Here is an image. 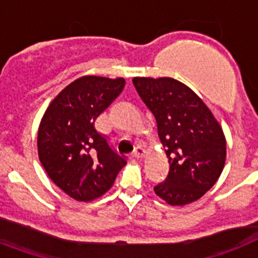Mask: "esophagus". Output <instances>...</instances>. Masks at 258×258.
I'll return each mask as SVG.
<instances>
[{"mask_svg": "<svg viewBox=\"0 0 258 258\" xmlns=\"http://www.w3.org/2000/svg\"><path fill=\"white\" fill-rule=\"evenodd\" d=\"M144 155H146V151L142 148V147H136L135 151H134L133 156L135 157V159H143L144 157Z\"/></svg>", "mask_w": 258, "mask_h": 258, "instance_id": "1", "label": "esophagus"}]
</instances>
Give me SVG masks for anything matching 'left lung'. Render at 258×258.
I'll return each instance as SVG.
<instances>
[{
    "label": "left lung",
    "instance_id": "1",
    "mask_svg": "<svg viewBox=\"0 0 258 258\" xmlns=\"http://www.w3.org/2000/svg\"><path fill=\"white\" fill-rule=\"evenodd\" d=\"M134 85L157 122L169 162L156 196L185 206L206 194L226 164V136L211 110L187 85L172 77H134Z\"/></svg>",
    "mask_w": 258,
    "mask_h": 258
}]
</instances>
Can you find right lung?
I'll use <instances>...</instances> for the list:
<instances>
[{"label": "right lung", "instance_id": "right-lung-1", "mask_svg": "<svg viewBox=\"0 0 258 258\" xmlns=\"http://www.w3.org/2000/svg\"><path fill=\"white\" fill-rule=\"evenodd\" d=\"M124 84L123 77L82 76L52 99L40 120L39 160L53 183L76 201L102 197L125 165L94 127Z\"/></svg>", "mask_w": 258, "mask_h": 258}]
</instances>
